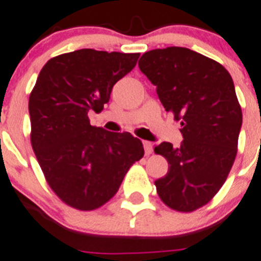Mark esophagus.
<instances>
[{
    "label": "esophagus",
    "instance_id": "34e87169",
    "mask_svg": "<svg viewBox=\"0 0 261 261\" xmlns=\"http://www.w3.org/2000/svg\"><path fill=\"white\" fill-rule=\"evenodd\" d=\"M143 147H144V152L146 155H150L152 152V143L148 141H143Z\"/></svg>",
    "mask_w": 261,
    "mask_h": 261
}]
</instances>
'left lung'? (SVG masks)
Instances as JSON below:
<instances>
[{
	"instance_id": "left-lung-1",
	"label": "left lung",
	"mask_w": 261,
	"mask_h": 261,
	"mask_svg": "<svg viewBox=\"0 0 261 261\" xmlns=\"http://www.w3.org/2000/svg\"><path fill=\"white\" fill-rule=\"evenodd\" d=\"M138 65L166 111L181 120L180 147L154 148L168 162L155 180L158 195L170 208L191 212L215 196L235 162L243 115L233 81L216 61L176 46L144 53Z\"/></svg>"
}]
</instances>
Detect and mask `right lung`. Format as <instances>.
Wrapping results in <instances>:
<instances>
[{"label": "right lung", "instance_id": "right-lung-1", "mask_svg": "<svg viewBox=\"0 0 261 261\" xmlns=\"http://www.w3.org/2000/svg\"><path fill=\"white\" fill-rule=\"evenodd\" d=\"M138 58L139 53L81 49L47 61L37 78L29 98L33 150L51 190L70 207L103 205L143 158L138 138L91 126L87 115L102 111Z\"/></svg>", "mask_w": 261, "mask_h": 261}]
</instances>
